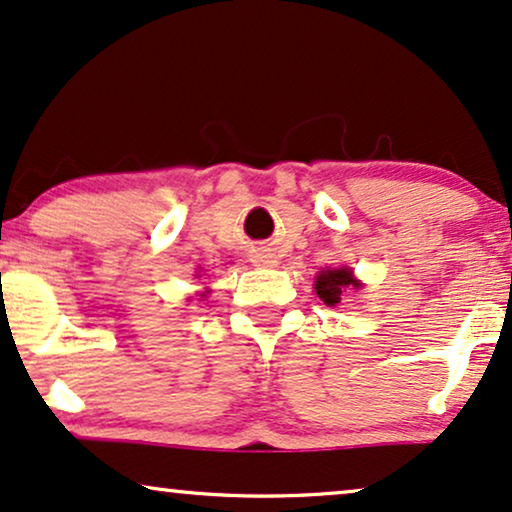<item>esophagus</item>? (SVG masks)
I'll use <instances>...</instances> for the list:
<instances>
[{"mask_svg":"<svg viewBox=\"0 0 512 512\" xmlns=\"http://www.w3.org/2000/svg\"><path fill=\"white\" fill-rule=\"evenodd\" d=\"M252 264H255V267H276L278 257L271 250H260L252 255Z\"/></svg>","mask_w":512,"mask_h":512,"instance_id":"1","label":"esophagus"}]
</instances>
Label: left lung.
Segmentation results:
<instances>
[{
  "label": "left lung",
  "instance_id": "1",
  "mask_svg": "<svg viewBox=\"0 0 512 512\" xmlns=\"http://www.w3.org/2000/svg\"><path fill=\"white\" fill-rule=\"evenodd\" d=\"M316 295L323 299L327 306H337L342 302L346 290L363 288V283L353 278V269L339 267V269H323L316 276Z\"/></svg>",
  "mask_w": 512,
  "mask_h": 512
}]
</instances>
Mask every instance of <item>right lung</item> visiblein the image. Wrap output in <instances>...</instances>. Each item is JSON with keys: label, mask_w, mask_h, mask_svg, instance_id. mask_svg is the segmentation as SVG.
<instances>
[{"label": "right lung", "mask_w": 512, "mask_h": 512, "mask_svg": "<svg viewBox=\"0 0 512 512\" xmlns=\"http://www.w3.org/2000/svg\"><path fill=\"white\" fill-rule=\"evenodd\" d=\"M201 297H206V292H203V295H201Z\"/></svg>", "instance_id": "add662e5"}]
</instances>
